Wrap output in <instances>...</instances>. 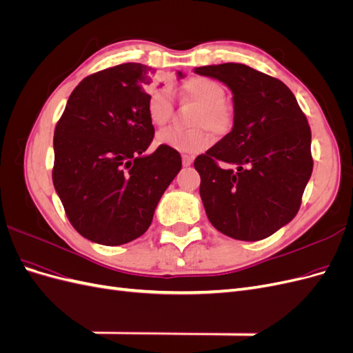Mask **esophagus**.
Masks as SVG:
<instances>
[{"instance_id": "34e87169", "label": "esophagus", "mask_w": 353, "mask_h": 353, "mask_svg": "<svg viewBox=\"0 0 353 353\" xmlns=\"http://www.w3.org/2000/svg\"><path fill=\"white\" fill-rule=\"evenodd\" d=\"M191 163H193V157L184 154V156H183V165H184V166H190Z\"/></svg>"}]
</instances>
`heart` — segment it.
Returning <instances> with one entry per match:
<instances>
[{"mask_svg":"<svg viewBox=\"0 0 353 353\" xmlns=\"http://www.w3.org/2000/svg\"><path fill=\"white\" fill-rule=\"evenodd\" d=\"M183 94L184 97L200 105L196 126H208L218 134L230 130L232 113L225 104L227 94L219 82L205 77H193L183 83ZM145 110L153 126L160 128L166 125L174 112L172 90L162 87L152 91L147 97ZM156 144L169 147L179 153H199L212 144V137L205 130L181 131L176 128H169L156 135Z\"/></svg>","mask_w":353,"mask_h":353,"instance_id":"1","label":"heart"}]
</instances>
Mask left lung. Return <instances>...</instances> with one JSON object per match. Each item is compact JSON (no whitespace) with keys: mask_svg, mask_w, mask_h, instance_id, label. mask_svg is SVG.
I'll return each mask as SVG.
<instances>
[{"mask_svg":"<svg viewBox=\"0 0 353 353\" xmlns=\"http://www.w3.org/2000/svg\"><path fill=\"white\" fill-rule=\"evenodd\" d=\"M194 72L225 83L234 103L231 132L194 160L206 215L231 239L270 237L296 216L312 174L306 116L285 83L245 65Z\"/></svg>","mask_w":353,"mask_h":353,"instance_id":"left-lung-1","label":"left lung"}]
</instances>
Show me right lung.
Returning <instances> with one entry per match:
<instances>
[{
	"instance_id": "right-lung-1",
	"label": "right lung",
	"mask_w": 353,
	"mask_h": 353,
	"mask_svg": "<svg viewBox=\"0 0 353 353\" xmlns=\"http://www.w3.org/2000/svg\"><path fill=\"white\" fill-rule=\"evenodd\" d=\"M153 73L123 63L90 74L56 125L52 184L73 228L94 243L121 245L143 236L183 166L169 147L145 154L154 137L145 110Z\"/></svg>"
}]
</instances>
